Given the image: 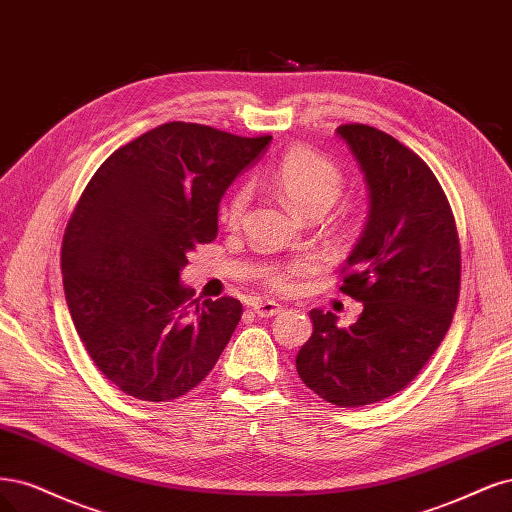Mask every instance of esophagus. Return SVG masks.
Returning a JSON list of instances; mask_svg holds the SVG:
<instances>
[{
	"instance_id": "34e87169",
	"label": "esophagus",
	"mask_w": 512,
	"mask_h": 512,
	"mask_svg": "<svg viewBox=\"0 0 512 512\" xmlns=\"http://www.w3.org/2000/svg\"><path fill=\"white\" fill-rule=\"evenodd\" d=\"M253 310L257 312V317H274V315H278L280 310H283V306L276 304V302L266 300V302H257V304L253 306Z\"/></svg>"
}]
</instances>
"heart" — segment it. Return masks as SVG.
I'll return each mask as SVG.
<instances>
[{
    "label": "heart",
    "instance_id": "obj_1",
    "mask_svg": "<svg viewBox=\"0 0 512 512\" xmlns=\"http://www.w3.org/2000/svg\"><path fill=\"white\" fill-rule=\"evenodd\" d=\"M272 189L285 197V202L300 212L302 217L325 212L332 206L344 187V176L332 159L312 151L308 146H293L278 159L276 166L268 174ZM246 204H249V191L238 189L229 197L223 219L229 225H238L244 217ZM308 268L306 261H295L289 266L270 268L263 278L276 291H289L298 278Z\"/></svg>",
    "mask_w": 512,
    "mask_h": 512
}]
</instances>
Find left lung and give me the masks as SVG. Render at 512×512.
<instances>
[{
  "mask_svg": "<svg viewBox=\"0 0 512 512\" xmlns=\"http://www.w3.org/2000/svg\"><path fill=\"white\" fill-rule=\"evenodd\" d=\"M336 134L370 193L340 285L364 310L349 327H338L332 312L310 310L312 336L295 368L319 398L355 408L402 391L436 353L457 308L461 251L447 195L419 155L361 123Z\"/></svg>",
  "mask_w": 512,
  "mask_h": 512,
  "instance_id": "obj_1",
  "label": "left lung"
}]
</instances>
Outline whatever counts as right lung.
<instances>
[{"instance_id": "obj_1", "label": "right lung", "mask_w": 512, "mask_h": 512, "mask_svg": "<svg viewBox=\"0 0 512 512\" xmlns=\"http://www.w3.org/2000/svg\"><path fill=\"white\" fill-rule=\"evenodd\" d=\"M270 140L163 123L114 151L82 191L63 236L65 300L93 364L136 400L185 395L232 338L242 304L191 300L180 272L217 238L223 193Z\"/></svg>"}]
</instances>
